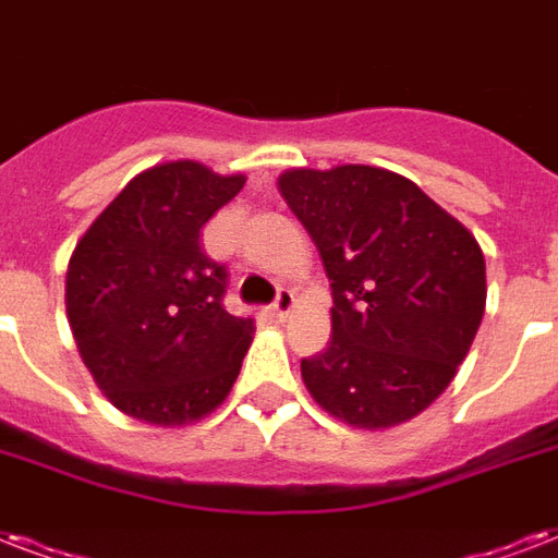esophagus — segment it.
<instances>
[{
  "label": "esophagus",
  "instance_id": "esophagus-1",
  "mask_svg": "<svg viewBox=\"0 0 558 558\" xmlns=\"http://www.w3.org/2000/svg\"><path fill=\"white\" fill-rule=\"evenodd\" d=\"M291 308H293V291L279 288V293H276V300H274V314L279 319H284L288 314H291Z\"/></svg>",
  "mask_w": 558,
  "mask_h": 558
}]
</instances>
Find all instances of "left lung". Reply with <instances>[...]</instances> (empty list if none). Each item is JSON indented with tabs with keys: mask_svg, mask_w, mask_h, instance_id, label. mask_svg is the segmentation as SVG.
<instances>
[{
	"mask_svg": "<svg viewBox=\"0 0 558 558\" xmlns=\"http://www.w3.org/2000/svg\"><path fill=\"white\" fill-rule=\"evenodd\" d=\"M279 192L331 282V340L302 381L340 422L381 430L451 384L486 308L481 244L413 180L373 166L291 168Z\"/></svg>",
	"mask_w": 558,
	"mask_h": 558,
	"instance_id": "1",
	"label": "left lung"
}]
</instances>
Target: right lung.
Returning a JSON list of instances; mask_svg holds the SVG:
<instances>
[{
	"label": "right lung",
	"instance_id": "1",
	"mask_svg": "<svg viewBox=\"0 0 558 558\" xmlns=\"http://www.w3.org/2000/svg\"><path fill=\"white\" fill-rule=\"evenodd\" d=\"M194 159L124 185L77 241L66 317L98 390L148 425H189L227 399L253 319L223 308L227 267L201 247L203 223L244 189Z\"/></svg>",
	"mask_w": 558,
	"mask_h": 558
}]
</instances>
